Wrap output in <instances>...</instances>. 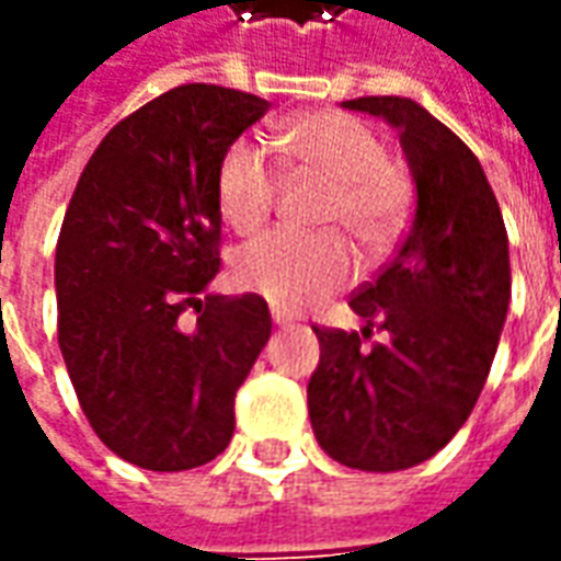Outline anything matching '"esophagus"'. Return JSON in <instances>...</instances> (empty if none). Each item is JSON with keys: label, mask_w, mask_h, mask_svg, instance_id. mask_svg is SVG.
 Returning a JSON list of instances; mask_svg holds the SVG:
<instances>
[{"label": "esophagus", "mask_w": 561, "mask_h": 561, "mask_svg": "<svg viewBox=\"0 0 561 561\" xmlns=\"http://www.w3.org/2000/svg\"><path fill=\"white\" fill-rule=\"evenodd\" d=\"M272 320L274 327H289V323H293V318H289L287 311H280V308H272Z\"/></svg>", "instance_id": "obj_1"}]
</instances>
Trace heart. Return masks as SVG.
Listing matches in <instances>:
<instances>
[{"label": "heart", "mask_w": 561, "mask_h": 561, "mask_svg": "<svg viewBox=\"0 0 561 561\" xmlns=\"http://www.w3.org/2000/svg\"><path fill=\"white\" fill-rule=\"evenodd\" d=\"M280 140L299 168L330 183L318 226L347 231L363 253H378L397 238L409 210V185L388 164V149L373 127L345 112H311L293 118ZM277 188V170L256 142H231L216 170V204L226 226L238 234L262 229ZM231 277L280 308H302L345 284L351 253L332 231H272L234 256Z\"/></svg>", "instance_id": "obj_1"}]
</instances>
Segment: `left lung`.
Masks as SVG:
<instances>
[{"label": "left lung", "mask_w": 561, "mask_h": 561, "mask_svg": "<svg viewBox=\"0 0 561 561\" xmlns=\"http://www.w3.org/2000/svg\"><path fill=\"white\" fill-rule=\"evenodd\" d=\"M345 110L400 134L415 216L397 256L351 308L388 342L320 330L308 415L320 449L369 473L415 467L461 431L492 369L510 308L504 216L480 158L409 96H357Z\"/></svg>", "instance_id": "1"}]
</instances>
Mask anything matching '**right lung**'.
<instances>
[{"label":"right lung","instance_id":"1","mask_svg":"<svg viewBox=\"0 0 561 561\" xmlns=\"http://www.w3.org/2000/svg\"><path fill=\"white\" fill-rule=\"evenodd\" d=\"M268 100L180 84L112 127L81 170L54 256L57 342L94 434L142 470L214 461L272 335L262 296L219 272L216 170ZM196 308V320L184 311Z\"/></svg>","mask_w":561,"mask_h":561}]
</instances>
